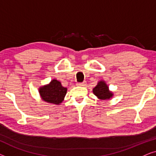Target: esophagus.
Returning a JSON list of instances; mask_svg holds the SVG:
<instances>
[{
	"label": "esophagus",
	"instance_id": "esophagus-1",
	"mask_svg": "<svg viewBox=\"0 0 156 156\" xmlns=\"http://www.w3.org/2000/svg\"><path fill=\"white\" fill-rule=\"evenodd\" d=\"M77 85H78V86H80V87H85L87 85V82L77 83Z\"/></svg>",
	"mask_w": 156,
	"mask_h": 156
}]
</instances>
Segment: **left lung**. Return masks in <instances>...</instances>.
<instances>
[{
    "mask_svg": "<svg viewBox=\"0 0 156 156\" xmlns=\"http://www.w3.org/2000/svg\"><path fill=\"white\" fill-rule=\"evenodd\" d=\"M93 92L100 99H108L113 96V94L108 90V87L104 82H99L93 89Z\"/></svg>",
    "mask_w": 156,
    "mask_h": 156,
    "instance_id": "1",
    "label": "left lung"
}]
</instances>
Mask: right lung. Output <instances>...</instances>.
<instances>
[{
	"label": "right lung",
	"mask_w": 156,
	"mask_h": 156,
	"mask_svg": "<svg viewBox=\"0 0 156 156\" xmlns=\"http://www.w3.org/2000/svg\"><path fill=\"white\" fill-rule=\"evenodd\" d=\"M40 94L44 101L59 104L63 101L67 93V88L62 86L61 83L53 80L50 84L40 88Z\"/></svg>",
	"instance_id": "right-lung-1"
}]
</instances>
